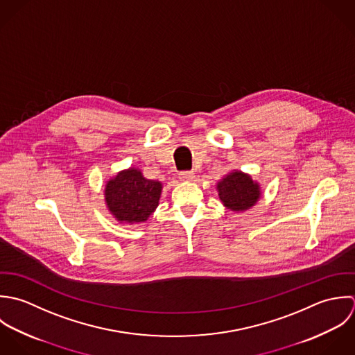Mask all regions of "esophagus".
Here are the masks:
<instances>
[{
    "label": "esophagus",
    "mask_w": 355,
    "mask_h": 355,
    "mask_svg": "<svg viewBox=\"0 0 355 355\" xmlns=\"http://www.w3.org/2000/svg\"><path fill=\"white\" fill-rule=\"evenodd\" d=\"M195 178L193 171H181L180 173V180L181 181H192Z\"/></svg>",
    "instance_id": "1"
}]
</instances>
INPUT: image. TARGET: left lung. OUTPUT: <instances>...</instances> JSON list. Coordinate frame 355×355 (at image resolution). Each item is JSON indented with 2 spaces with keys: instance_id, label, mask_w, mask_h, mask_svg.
<instances>
[{
  "instance_id": "left-lung-1",
  "label": "left lung",
  "mask_w": 355,
  "mask_h": 355,
  "mask_svg": "<svg viewBox=\"0 0 355 355\" xmlns=\"http://www.w3.org/2000/svg\"><path fill=\"white\" fill-rule=\"evenodd\" d=\"M218 195L225 207L232 211H244L252 207L259 196V185L241 171H233L216 185Z\"/></svg>"
}]
</instances>
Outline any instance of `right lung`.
<instances>
[{"mask_svg": "<svg viewBox=\"0 0 355 355\" xmlns=\"http://www.w3.org/2000/svg\"><path fill=\"white\" fill-rule=\"evenodd\" d=\"M162 184L146 180L137 168L118 173L105 185V202L112 215L128 223L144 222L159 205Z\"/></svg>", "mask_w": 355, "mask_h": 355, "instance_id": "1", "label": "right lung"}]
</instances>
